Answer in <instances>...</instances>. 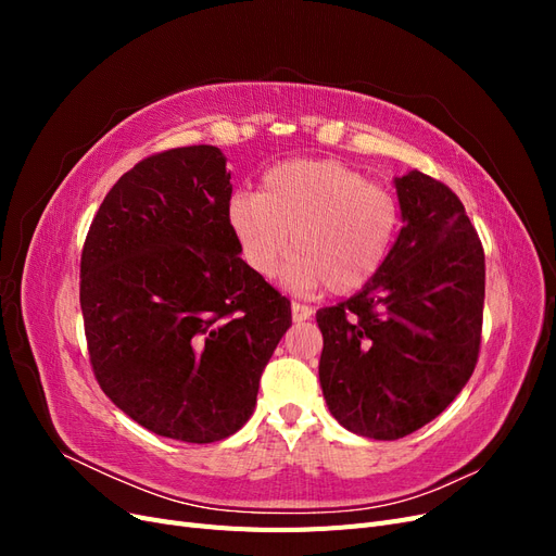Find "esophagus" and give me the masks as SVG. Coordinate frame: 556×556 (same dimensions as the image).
I'll return each mask as SVG.
<instances>
[{"mask_svg":"<svg viewBox=\"0 0 556 556\" xmlns=\"http://www.w3.org/2000/svg\"><path fill=\"white\" fill-rule=\"evenodd\" d=\"M311 317H313V308L301 306V304H292V323L294 325L306 323V319H311Z\"/></svg>","mask_w":556,"mask_h":556,"instance_id":"34e87169","label":"esophagus"}]
</instances>
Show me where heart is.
I'll list each match as a JSON object with an SVG mask.
<instances>
[{
	"label": "heart",
	"mask_w": 556,
	"mask_h": 556,
	"mask_svg": "<svg viewBox=\"0 0 556 556\" xmlns=\"http://www.w3.org/2000/svg\"><path fill=\"white\" fill-rule=\"evenodd\" d=\"M401 211L392 192L339 160H292L268 169L260 192H237L227 225L252 274L271 278L290 250L285 282L296 292L355 294L392 255Z\"/></svg>",
	"instance_id": "1"
}]
</instances>
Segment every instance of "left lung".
I'll use <instances>...</instances> for the list:
<instances>
[{
    "label": "left lung",
    "instance_id": "obj_1",
    "mask_svg": "<svg viewBox=\"0 0 556 556\" xmlns=\"http://www.w3.org/2000/svg\"><path fill=\"white\" fill-rule=\"evenodd\" d=\"M403 227L371 285L317 311L319 384L331 415L376 441L439 417L464 390L480 350L484 252L443 182L394 178Z\"/></svg>",
    "mask_w": 556,
    "mask_h": 556
}]
</instances>
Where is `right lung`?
I'll list each match as a JSON object with an SVG mask.
<instances>
[{
	"label": "right lung",
	"mask_w": 556,
	"mask_h": 556,
	"mask_svg": "<svg viewBox=\"0 0 556 556\" xmlns=\"http://www.w3.org/2000/svg\"><path fill=\"white\" fill-rule=\"evenodd\" d=\"M227 157L174 148L104 197L80 257V311L99 387L148 431L215 443L255 410L290 301L252 274L227 225Z\"/></svg>",
	"instance_id": "add662e5"
}]
</instances>
